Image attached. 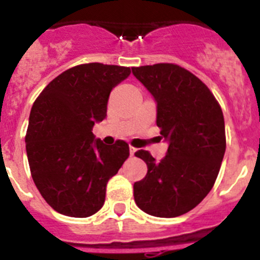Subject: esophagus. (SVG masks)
Masks as SVG:
<instances>
[{
  "mask_svg": "<svg viewBox=\"0 0 260 260\" xmlns=\"http://www.w3.org/2000/svg\"><path fill=\"white\" fill-rule=\"evenodd\" d=\"M137 151H138V148H135V147H132V146H130V155L134 156V155H135V152H137Z\"/></svg>",
  "mask_w": 260,
  "mask_h": 260,
  "instance_id": "1",
  "label": "esophagus"
}]
</instances>
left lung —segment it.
<instances>
[{"mask_svg": "<svg viewBox=\"0 0 260 260\" xmlns=\"http://www.w3.org/2000/svg\"><path fill=\"white\" fill-rule=\"evenodd\" d=\"M155 99L156 123L169 143L156 161L148 151L135 152L148 168L134 183L135 203L156 217H176L197 207L215 183L225 153L222 110L208 87L173 63L133 68Z\"/></svg>", "mask_w": 260, "mask_h": 260, "instance_id": "1", "label": "left lung"}]
</instances>
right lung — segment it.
<instances>
[{"instance_id": "1", "label": "right lung", "mask_w": 260, "mask_h": 260, "mask_svg": "<svg viewBox=\"0 0 260 260\" xmlns=\"http://www.w3.org/2000/svg\"><path fill=\"white\" fill-rule=\"evenodd\" d=\"M130 68L84 63L63 71L31 108L26 151L32 180L50 207L71 217H88L105 202L109 178L128 157V144L107 146L92 127L107 117L110 91Z\"/></svg>"}]
</instances>
